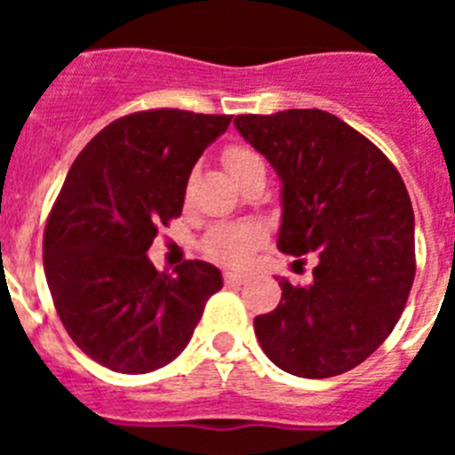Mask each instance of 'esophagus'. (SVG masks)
<instances>
[{"instance_id": "34e87169", "label": "esophagus", "mask_w": 455, "mask_h": 455, "mask_svg": "<svg viewBox=\"0 0 455 455\" xmlns=\"http://www.w3.org/2000/svg\"><path fill=\"white\" fill-rule=\"evenodd\" d=\"M223 280L228 284H243L246 283V275H243V273H236V271H225Z\"/></svg>"}]
</instances>
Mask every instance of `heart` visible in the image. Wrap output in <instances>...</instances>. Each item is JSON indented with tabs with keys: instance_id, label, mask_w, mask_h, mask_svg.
Segmentation results:
<instances>
[{
	"instance_id": "b5f03b06",
	"label": "heart",
	"mask_w": 455,
	"mask_h": 455,
	"mask_svg": "<svg viewBox=\"0 0 455 455\" xmlns=\"http://www.w3.org/2000/svg\"><path fill=\"white\" fill-rule=\"evenodd\" d=\"M223 162L232 178L239 180L248 168L255 166V164H262V159L252 150H248V148L232 146L225 150ZM262 241L264 230L257 223L219 225V228H214L204 236L203 251L214 262L228 264V267H241V264L248 262V257L252 255V251Z\"/></svg>"
}]
</instances>
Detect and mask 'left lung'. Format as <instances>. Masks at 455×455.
Returning a JSON list of instances; mask_svg holds the SVG:
<instances>
[{"instance_id": "8db88e82", "label": "left lung", "mask_w": 455, "mask_h": 455, "mask_svg": "<svg viewBox=\"0 0 455 455\" xmlns=\"http://www.w3.org/2000/svg\"><path fill=\"white\" fill-rule=\"evenodd\" d=\"M235 124L283 182L277 248L316 252L312 283L283 277L277 307L255 316L262 351L300 378L351 371L394 331L415 280L408 188L367 136L321 108L236 116Z\"/></svg>"}]
</instances>
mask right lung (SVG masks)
Here are the masks:
<instances>
[{"label":"right lung","instance_id":"right-lung-1","mask_svg":"<svg viewBox=\"0 0 455 455\" xmlns=\"http://www.w3.org/2000/svg\"><path fill=\"white\" fill-rule=\"evenodd\" d=\"M232 116L139 111L107 124L79 152L50 212L43 264L72 341L118 373H150L184 351L216 267L184 262L168 275L148 259L156 230L182 214L193 166Z\"/></svg>","mask_w":455,"mask_h":455}]
</instances>
